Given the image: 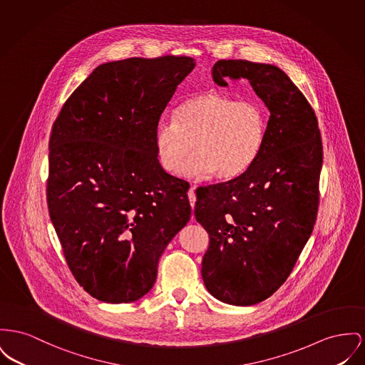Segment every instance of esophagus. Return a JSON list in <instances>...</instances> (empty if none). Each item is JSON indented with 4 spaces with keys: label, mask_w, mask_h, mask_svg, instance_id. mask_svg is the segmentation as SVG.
Here are the masks:
<instances>
[{
    "label": "esophagus",
    "mask_w": 365,
    "mask_h": 365,
    "mask_svg": "<svg viewBox=\"0 0 365 365\" xmlns=\"http://www.w3.org/2000/svg\"><path fill=\"white\" fill-rule=\"evenodd\" d=\"M194 189H195V186L192 185L190 186V189H189V192H187V197H189V201H190V205H192V208L194 207V202H195V192H194Z\"/></svg>",
    "instance_id": "34e87169"
}]
</instances>
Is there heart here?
I'll return each mask as SVG.
<instances>
[{
  "instance_id": "obj_1",
  "label": "heart",
  "mask_w": 365,
  "mask_h": 365,
  "mask_svg": "<svg viewBox=\"0 0 365 365\" xmlns=\"http://www.w3.org/2000/svg\"><path fill=\"white\" fill-rule=\"evenodd\" d=\"M270 113L257 99L238 101L216 91L185 99L163 120L154 133L160 165L172 175L180 171L193 148L185 172L216 179H233L247 171L264 148Z\"/></svg>"
}]
</instances>
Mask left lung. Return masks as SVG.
I'll use <instances>...</instances> for the list:
<instances>
[{"instance_id": "obj_1", "label": "left lung", "mask_w": 365, "mask_h": 365, "mask_svg": "<svg viewBox=\"0 0 365 365\" xmlns=\"http://www.w3.org/2000/svg\"><path fill=\"white\" fill-rule=\"evenodd\" d=\"M214 81L245 78L270 111L257 161L227 182L201 187L194 207L210 236L201 274L225 303L272 297L291 274L313 232L320 202L322 143L316 113L276 66L217 61Z\"/></svg>"}]
</instances>
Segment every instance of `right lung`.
Masks as SVG:
<instances>
[{
    "label": "right lung",
    "instance_id": "add662e5",
    "mask_svg": "<svg viewBox=\"0 0 365 365\" xmlns=\"http://www.w3.org/2000/svg\"><path fill=\"white\" fill-rule=\"evenodd\" d=\"M194 66L170 55L101 65L53 123L48 211L70 272L98 300L148 294L158 259L190 219V185L161 168L154 133Z\"/></svg>",
    "mask_w": 365,
    "mask_h": 365
}]
</instances>
